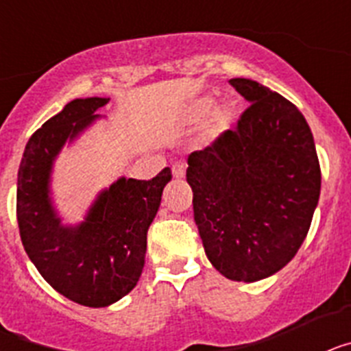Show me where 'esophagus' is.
I'll return each mask as SVG.
<instances>
[{
  "label": "esophagus",
  "instance_id": "esophagus-1",
  "mask_svg": "<svg viewBox=\"0 0 351 351\" xmlns=\"http://www.w3.org/2000/svg\"><path fill=\"white\" fill-rule=\"evenodd\" d=\"M172 176L176 179H182L186 176V165L184 163H176L172 167Z\"/></svg>",
  "mask_w": 351,
  "mask_h": 351
}]
</instances>
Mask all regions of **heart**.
Returning a JSON list of instances; mask_svg holds the SVG:
<instances>
[{"label":"heart","mask_w":351,"mask_h":351,"mask_svg":"<svg viewBox=\"0 0 351 351\" xmlns=\"http://www.w3.org/2000/svg\"><path fill=\"white\" fill-rule=\"evenodd\" d=\"M213 107L214 98H210V96H202V98H198V100H195L193 104L190 105L188 112H186V119L190 121V123H198V121H202L206 116H209ZM235 119H237V112H235L234 105L225 104L221 105V107H218L213 114H210L209 121H207V125L202 133V141L206 142V144L216 142L234 126Z\"/></svg>","instance_id":"1"}]
</instances>
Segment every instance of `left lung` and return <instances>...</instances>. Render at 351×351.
Masks as SVG:
<instances>
[{"instance_id":"8db88e82","label":"left lung","mask_w":351,"mask_h":351,"mask_svg":"<svg viewBox=\"0 0 351 351\" xmlns=\"http://www.w3.org/2000/svg\"><path fill=\"white\" fill-rule=\"evenodd\" d=\"M250 101L237 126L188 156L193 214L214 269L253 283L287 265L308 235L322 173L295 105L251 79H230Z\"/></svg>"}]
</instances>
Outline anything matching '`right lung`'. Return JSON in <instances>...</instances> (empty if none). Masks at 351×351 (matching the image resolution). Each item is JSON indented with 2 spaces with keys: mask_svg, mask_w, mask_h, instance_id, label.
Returning a JSON list of instances; mask_svg holds the SVG:
<instances>
[{
  "mask_svg": "<svg viewBox=\"0 0 351 351\" xmlns=\"http://www.w3.org/2000/svg\"><path fill=\"white\" fill-rule=\"evenodd\" d=\"M110 98H75L27 141L17 173V223L27 256L61 295L105 308L135 288L147 250V230L172 179L170 169L151 181L119 178L98 193L77 225H64L52 202V169L64 144L95 121Z\"/></svg>",
  "mask_w": 351,
  "mask_h": 351,
  "instance_id": "right-lung-1",
  "label": "right lung"
}]
</instances>
